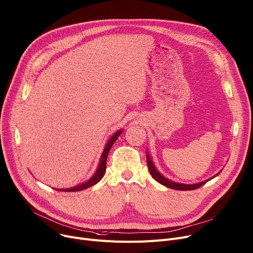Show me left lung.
I'll return each instance as SVG.
<instances>
[{"instance_id": "left-lung-1", "label": "left lung", "mask_w": 253, "mask_h": 253, "mask_svg": "<svg viewBox=\"0 0 253 253\" xmlns=\"http://www.w3.org/2000/svg\"><path fill=\"white\" fill-rule=\"evenodd\" d=\"M146 161H147V167H148V170H149V173L151 175V177H153L157 182H159L160 184L164 185V186L166 187H169L171 189H175V190H193V189H196V188H199L200 186H203V185L205 183H207L208 181L211 180L212 178H214L216 175H218L220 173L215 174L213 177L211 178H209L208 180H205L203 182H198V183H195V184H184V183H177V182H174L172 180H169L168 178H166L164 175H162L158 170L157 168L153 162V160H151L150 156L148 153H146ZM221 172V171H220Z\"/></svg>"}]
</instances>
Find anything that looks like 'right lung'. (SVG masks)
<instances>
[{
  "mask_svg": "<svg viewBox=\"0 0 253 253\" xmlns=\"http://www.w3.org/2000/svg\"><path fill=\"white\" fill-rule=\"evenodd\" d=\"M122 131H123L122 129H121V130H118L117 132H115V133L113 134L112 137L109 139V141L107 142V144H106V146H105V148H104L102 157H100V160H99V164H98L97 169H96L95 173L93 174V176H92L89 180H87V181H85V182H83V183H81V184H79V185H76V186L71 187V188H66V189H57V188H56V190H58V191H67V192L80 191V190L87 189V188L93 186L94 184H96L97 182H99L100 180H102V178L104 177L105 172H106V168H107L106 163H107V158H108V155H109V151H110L111 147L113 146L114 142L117 140V138L121 135Z\"/></svg>",
  "mask_w": 253,
  "mask_h": 253,
  "instance_id": "right-lung-1",
  "label": "right lung"
}]
</instances>
